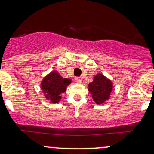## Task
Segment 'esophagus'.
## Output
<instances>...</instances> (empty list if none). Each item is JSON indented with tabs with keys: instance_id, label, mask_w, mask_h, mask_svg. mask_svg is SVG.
I'll return each instance as SVG.
<instances>
[{
	"instance_id": "34e87169",
	"label": "esophagus",
	"mask_w": 154,
	"mask_h": 154,
	"mask_svg": "<svg viewBox=\"0 0 154 154\" xmlns=\"http://www.w3.org/2000/svg\"><path fill=\"white\" fill-rule=\"evenodd\" d=\"M75 80H76V82H78V83H82V80L80 78V77H76Z\"/></svg>"
}]
</instances>
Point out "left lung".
<instances>
[{"label": "left lung", "mask_w": 154, "mask_h": 154, "mask_svg": "<svg viewBox=\"0 0 154 154\" xmlns=\"http://www.w3.org/2000/svg\"><path fill=\"white\" fill-rule=\"evenodd\" d=\"M113 89V82L110 79L102 73L96 74L94 80L88 84V90L94 102L97 104H102L110 98Z\"/></svg>", "instance_id": "8db88e82"}]
</instances>
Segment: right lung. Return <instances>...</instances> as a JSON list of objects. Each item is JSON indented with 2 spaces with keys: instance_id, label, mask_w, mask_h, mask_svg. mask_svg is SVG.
<instances>
[{
  "instance_id": "obj_1",
  "label": "right lung",
  "mask_w": 154,
  "mask_h": 154,
  "mask_svg": "<svg viewBox=\"0 0 154 154\" xmlns=\"http://www.w3.org/2000/svg\"><path fill=\"white\" fill-rule=\"evenodd\" d=\"M72 83V80L63 78L57 71L47 74L41 82V90L47 100L57 104L61 99V94L66 92V88Z\"/></svg>"
}]
</instances>
